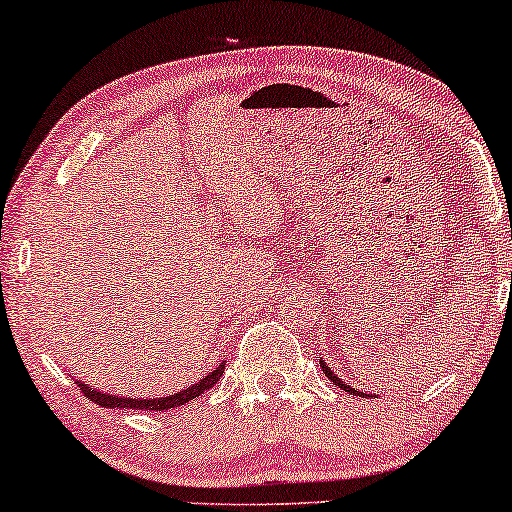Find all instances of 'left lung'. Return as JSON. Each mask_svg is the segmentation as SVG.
Masks as SVG:
<instances>
[{
    "label": "left lung",
    "mask_w": 512,
    "mask_h": 512,
    "mask_svg": "<svg viewBox=\"0 0 512 512\" xmlns=\"http://www.w3.org/2000/svg\"><path fill=\"white\" fill-rule=\"evenodd\" d=\"M320 367H322V371H324V376H327V378H331V381H334V386H338V388H341V390H345V393H350V395H360V397H364V393H360V390H357V388H350V386H348V383H345V381H343V378H341V376H338V374H336V371H334V369H331V367H329V364L322 360V357H320ZM367 397H376V395H367Z\"/></svg>",
    "instance_id": "obj_1"
}]
</instances>
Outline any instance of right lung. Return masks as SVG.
Masks as SVG:
<instances>
[{
	"label": "right lung",
	"instance_id": "right-lung-1",
	"mask_svg": "<svg viewBox=\"0 0 512 512\" xmlns=\"http://www.w3.org/2000/svg\"><path fill=\"white\" fill-rule=\"evenodd\" d=\"M225 371V362H218L214 371H209L207 376L199 378L197 383H192L190 388L181 390V393H171V395H164V397H122V395H110V393H101V390L91 388L89 383L84 381H77V386L82 393L89 397L91 402L101 404V407L105 409H115V407H122V409H143V411H164V409H174V407H181V404L195 400V397H199L204 393V390L214 388L218 383V378L223 376Z\"/></svg>",
	"mask_w": 512,
	"mask_h": 512
}]
</instances>
